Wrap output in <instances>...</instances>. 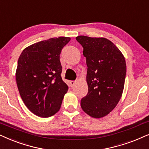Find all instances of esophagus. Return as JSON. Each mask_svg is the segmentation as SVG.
I'll use <instances>...</instances> for the list:
<instances>
[{"label":"esophagus","mask_w":149,"mask_h":149,"mask_svg":"<svg viewBox=\"0 0 149 149\" xmlns=\"http://www.w3.org/2000/svg\"><path fill=\"white\" fill-rule=\"evenodd\" d=\"M75 84H76V82L74 81H70V86H71V87H73L75 85Z\"/></svg>","instance_id":"obj_1"}]
</instances>
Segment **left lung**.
I'll list each match as a JSON object with an SVG mask.
<instances>
[{"mask_svg":"<svg viewBox=\"0 0 149 149\" xmlns=\"http://www.w3.org/2000/svg\"><path fill=\"white\" fill-rule=\"evenodd\" d=\"M76 40L84 48L88 66V92L81 100V107L90 116L100 118L111 112L120 99L126 61L116 46L105 38L79 36Z\"/></svg>","mask_w":149,"mask_h":149,"instance_id":"obj_1","label":"left lung"}]
</instances>
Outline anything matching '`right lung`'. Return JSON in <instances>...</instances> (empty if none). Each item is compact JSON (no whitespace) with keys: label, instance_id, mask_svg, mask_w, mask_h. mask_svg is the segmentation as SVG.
I'll use <instances>...</instances> for the list:
<instances>
[{"label":"right lung","instance_id":"obj_1","mask_svg":"<svg viewBox=\"0 0 149 149\" xmlns=\"http://www.w3.org/2000/svg\"><path fill=\"white\" fill-rule=\"evenodd\" d=\"M70 40L59 37L37 42L25 48L19 57L15 72L19 93L26 107L38 116L55 114L68 90L61 76L59 55Z\"/></svg>","mask_w":149,"mask_h":149}]
</instances>
